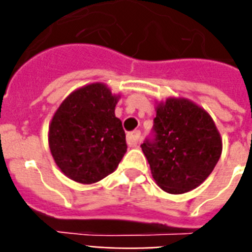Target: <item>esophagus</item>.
I'll return each instance as SVG.
<instances>
[{
    "instance_id": "obj_1",
    "label": "esophagus",
    "mask_w": 252,
    "mask_h": 252,
    "mask_svg": "<svg viewBox=\"0 0 252 252\" xmlns=\"http://www.w3.org/2000/svg\"><path fill=\"white\" fill-rule=\"evenodd\" d=\"M140 140H141V132H140V130L130 132V133H128V136H126V144L129 146H137Z\"/></svg>"
}]
</instances>
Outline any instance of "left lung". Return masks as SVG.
Segmentation results:
<instances>
[{"label":"left lung","instance_id":"8db88e82","mask_svg":"<svg viewBox=\"0 0 252 252\" xmlns=\"http://www.w3.org/2000/svg\"><path fill=\"white\" fill-rule=\"evenodd\" d=\"M153 134L141 144L156 183L168 193L196 188L217 165L222 141L215 122L187 99L158 104Z\"/></svg>","mask_w":252,"mask_h":252}]
</instances>
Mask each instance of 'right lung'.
<instances>
[{
	"instance_id": "1",
	"label": "right lung",
	"mask_w": 252,
	"mask_h": 252,
	"mask_svg": "<svg viewBox=\"0 0 252 252\" xmlns=\"http://www.w3.org/2000/svg\"><path fill=\"white\" fill-rule=\"evenodd\" d=\"M119 96L103 84L73 91L49 126L56 165L74 182L91 184L115 171L126 152V132L115 116Z\"/></svg>"
}]
</instances>
